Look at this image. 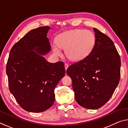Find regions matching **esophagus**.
Here are the masks:
<instances>
[{
    "mask_svg": "<svg viewBox=\"0 0 128 128\" xmlns=\"http://www.w3.org/2000/svg\"><path fill=\"white\" fill-rule=\"evenodd\" d=\"M64 66H65V70H67V68L68 67V64L66 63V64H65V65H64Z\"/></svg>",
    "mask_w": 128,
    "mask_h": 128,
    "instance_id": "esophagus-1",
    "label": "esophagus"
}]
</instances>
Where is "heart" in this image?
Returning a JSON list of instances; mask_svg holds the SVG:
<instances>
[{"mask_svg": "<svg viewBox=\"0 0 128 128\" xmlns=\"http://www.w3.org/2000/svg\"><path fill=\"white\" fill-rule=\"evenodd\" d=\"M56 43L52 46L54 54L61 55L60 49H65L66 55L72 61L86 58L92 52L95 44V36L88 30L76 29L64 32L56 36Z\"/></svg>", "mask_w": 128, "mask_h": 128, "instance_id": "obj_1", "label": "heart"}]
</instances>
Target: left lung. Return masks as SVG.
<instances>
[{
  "mask_svg": "<svg viewBox=\"0 0 128 128\" xmlns=\"http://www.w3.org/2000/svg\"><path fill=\"white\" fill-rule=\"evenodd\" d=\"M95 44L90 54L69 66L66 74L72 81L77 102L89 109L103 106L114 93L120 78L121 60L108 36L93 28Z\"/></svg>",
  "mask_w": 128,
  "mask_h": 128,
  "instance_id": "left-lung-1",
  "label": "left lung"
}]
</instances>
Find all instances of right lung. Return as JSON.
Returning <instances> with one entry per match:
<instances>
[{"label": "right lung", "instance_id": "1", "mask_svg": "<svg viewBox=\"0 0 128 128\" xmlns=\"http://www.w3.org/2000/svg\"><path fill=\"white\" fill-rule=\"evenodd\" d=\"M50 29L44 26L28 32L12 47L6 66L10 92L31 112H42L54 104V88L66 74L63 62L50 63L41 55L51 48L46 37Z\"/></svg>", "mask_w": 128, "mask_h": 128}]
</instances>
